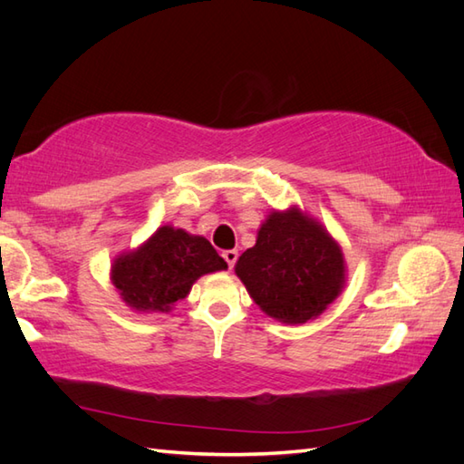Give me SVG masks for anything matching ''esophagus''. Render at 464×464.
<instances>
[{"instance_id":"obj_1","label":"esophagus","mask_w":464,"mask_h":464,"mask_svg":"<svg viewBox=\"0 0 464 464\" xmlns=\"http://www.w3.org/2000/svg\"><path fill=\"white\" fill-rule=\"evenodd\" d=\"M222 257H224V261L228 263V266L232 269V266L236 265V261H237V251L236 249H227V251H222Z\"/></svg>"}]
</instances>
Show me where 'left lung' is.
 Returning a JSON list of instances; mask_svg holds the SVG:
<instances>
[{
    "instance_id": "obj_1",
    "label": "left lung",
    "mask_w": 464,
    "mask_h": 464,
    "mask_svg": "<svg viewBox=\"0 0 464 464\" xmlns=\"http://www.w3.org/2000/svg\"><path fill=\"white\" fill-rule=\"evenodd\" d=\"M234 271L259 310L285 325L319 317L346 286L341 244L298 205L266 215Z\"/></svg>"
}]
</instances>
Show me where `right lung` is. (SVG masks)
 <instances>
[{
	"label": "right lung",
	"instance_id": "obj_1",
	"mask_svg": "<svg viewBox=\"0 0 464 464\" xmlns=\"http://www.w3.org/2000/svg\"><path fill=\"white\" fill-rule=\"evenodd\" d=\"M224 269L227 261L207 237L164 224L141 246L114 257L110 280L133 312L168 314L188 298L195 280Z\"/></svg>",
	"mask_w": 464,
	"mask_h": 464
}]
</instances>
